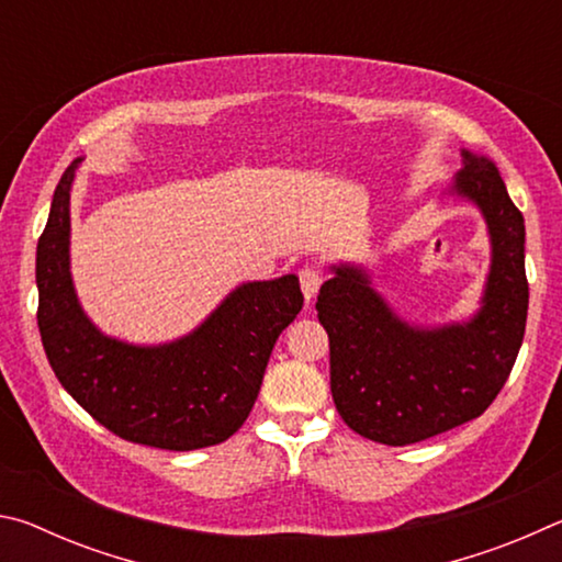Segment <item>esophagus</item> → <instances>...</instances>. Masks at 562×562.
Instances as JSON below:
<instances>
[{
  "label": "esophagus",
  "mask_w": 562,
  "mask_h": 562,
  "mask_svg": "<svg viewBox=\"0 0 562 562\" xmlns=\"http://www.w3.org/2000/svg\"><path fill=\"white\" fill-rule=\"evenodd\" d=\"M322 282H325V278H322V272L317 268H312V265H304L300 270V288L304 292V297H307V302L315 297L317 290L322 288Z\"/></svg>",
  "instance_id": "34e87169"
}]
</instances>
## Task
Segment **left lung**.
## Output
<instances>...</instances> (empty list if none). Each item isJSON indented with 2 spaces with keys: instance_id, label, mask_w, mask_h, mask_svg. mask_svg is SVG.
Listing matches in <instances>:
<instances>
[{
  "instance_id": "obj_1",
  "label": "left lung",
  "mask_w": 562,
  "mask_h": 562,
  "mask_svg": "<svg viewBox=\"0 0 562 562\" xmlns=\"http://www.w3.org/2000/svg\"><path fill=\"white\" fill-rule=\"evenodd\" d=\"M456 178L486 215L493 260L479 315L465 325L416 329L398 319L357 268H335L317 294L329 335V386L351 431L408 446L481 416L506 384L526 335V225L498 168L463 150Z\"/></svg>"
}]
</instances>
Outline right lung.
Instances as JSON below:
<instances>
[{
	"instance_id": "right-lung-1",
	"label": "right lung",
	"mask_w": 562,
	"mask_h": 562,
	"mask_svg": "<svg viewBox=\"0 0 562 562\" xmlns=\"http://www.w3.org/2000/svg\"><path fill=\"white\" fill-rule=\"evenodd\" d=\"M76 166L64 170L36 245V322L56 379L126 441L193 451L231 439L252 412L274 341L302 310L297 278L243 284L173 345L131 347L103 337L81 312L69 274Z\"/></svg>"
}]
</instances>
